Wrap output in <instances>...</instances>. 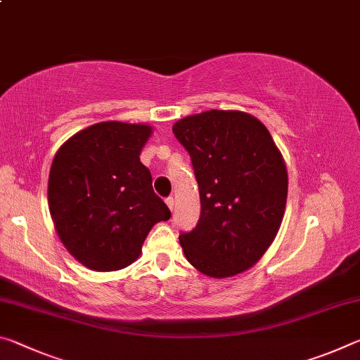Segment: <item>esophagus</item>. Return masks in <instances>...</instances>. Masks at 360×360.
<instances>
[{"mask_svg": "<svg viewBox=\"0 0 360 360\" xmlns=\"http://www.w3.org/2000/svg\"><path fill=\"white\" fill-rule=\"evenodd\" d=\"M165 203H167L168 208L173 211V208H174V198H173V197H168V198H165Z\"/></svg>", "mask_w": 360, "mask_h": 360, "instance_id": "34e87169", "label": "esophagus"}]
</instances>
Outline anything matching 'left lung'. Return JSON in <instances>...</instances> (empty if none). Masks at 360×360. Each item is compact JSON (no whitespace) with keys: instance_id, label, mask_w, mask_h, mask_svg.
Here are the masks:
<instances>
[{"instance_id":"obj_1","label":"left lung","mask_w":360,"mask_h":360,"mask_svg":"<svg viewBox=\"0 0 360 360\" xmlns=\"http://www.w3.org/2000/svg\"><path fill=\"white\" fill-rule=\"evenodd\" d=\"M173 133L192 160L202 212L181 231L186 259L205 275L251 268L275 240L288 198L281 152L252 115L206 111L176 122Z\"/></svg>"}]
</instances>
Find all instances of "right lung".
Returning a JSON list of instances; mask_svg holds the SVG:
<instances>
[{"mask_svg": "<svg viewBox=\"0 0 360 360\" xmlns=\"http://www.w3.org/2000/svg\"><path fill=\"white\" fill-rule=\"evenodd\" d=\"M152 129L100 122L70 138L53 157L49 210L72 257L96 271L129 266L154 224L172 212L139 162Z\"/></svg>", "mask_w": 360, "mask_h": 360, "instance_id": "1", "label": "right lung"}]
</instances>
